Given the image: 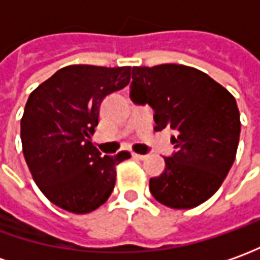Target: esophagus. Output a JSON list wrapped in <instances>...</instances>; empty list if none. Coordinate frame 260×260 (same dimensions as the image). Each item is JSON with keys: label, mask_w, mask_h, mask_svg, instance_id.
Returning a JSON list of instances; mask_svg holds the SVG:
<instances>
[{"label": "esophagus", "mask_w": 260, "mask_h": 260, "mask_svg": "<svg viewBox=\"0 0 260 260\" xmlns=\"http://www.w3.org/2000/svg\"><path fill=\"white\" fill-rule=\"evenodd\" d=\"M132 156H133L134 158H137V160H144V158L147 157L146 154H137V153H132Z\"/></svg>", "instance_id": "34e87169"}]
</instances>
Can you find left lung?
<instances>
[{
  "mask_svg": "<svg viewBox=\"0 0 260 260\" xmlns=\"http://www.w3.org/2000/svg\"><path fill=\"white\" fill-rule=\"evenodd\" d=\"M132 78L130 99L154 110V130L175 132V153L149 183L153 198L172 209L199 206L222 186L236 157L235 97L206 73L182 64L133 67Z\"/></svg>",
  "mask_w": 260,
  "mask_h": 260,
  "instance_id": "obj_1",
  "label": "left lung"
}]
</instances>
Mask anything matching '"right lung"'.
<instances>
[{"label": "right lung", "instance_id": "obj_1", "mask_svg": "<svg viewBox=\"0 0 260 260\" xmlns=\"http://www.w3.org/2000/svg\"><path fill=\"white\" fill-rule=\"evenodd\" d=\"M130 71L67 66L29 94L21 118L22 153L34 182L55 206L84 215L110 198L116 166L130 153L102 156L91 136L103 99L124 88Z\"/></svg>", "mask_w": 260, "mask_h": 260}]
</instances>
